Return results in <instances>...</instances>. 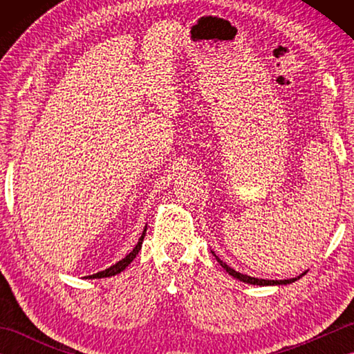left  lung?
Segmentation results:
<instances>
[{
	"instance_id": "obj_1",
	"label": "left lung",
	"mask_w": 354,
	"mask_h": 354,
	"mask_svg": "<svg viewBox=\"0 0 354 354\" xmlns=\"http://www.w3.org/2000/svg\"><path fill=\"white\" fill-rule=\"evenodd\" d=\"M217 259V257H216ZM217 261L221 263V266L227 270V272L230 274V275H232L234 278H237V280H240V281H245V283H250V284H259V286H270V284H289V283H293L297 280V278H290V280H263V278H254V277H248V275H243V274H240V272H236L234 269H231L230 266H227L225 265V263L221 260V259H217Z\"/></svg>"
}]
</instances>
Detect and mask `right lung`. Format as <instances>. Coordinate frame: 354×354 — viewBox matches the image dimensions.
<instances>
[{
    "label": "right lung",
    "mask_w": 354,
    "mask_h": 354,
    "mask_svg": "<svg viewBox=\"0 0 354 354\" xmlns=\"http://www.w3.org/2000/svg\"><path fill=\"white\" fill-rule=\"evenodd\" d=\"M146 230H147V228H145V231H142V234H141V237H140V240H138L137 246H135L133 250H132L129 254H127L123 260H120L118 263H115L114 266H111V268H108V269L102 270V272H97V274H94V275H88L86 278H104V277H112V275H117V274L122 272V270H124L126 266L131 265V261H132L135 257H137L138 251L141 250L142 240H145V236H146Z\"/></svg>",
    "instance_id": "obj_1"
}]
</instances>
